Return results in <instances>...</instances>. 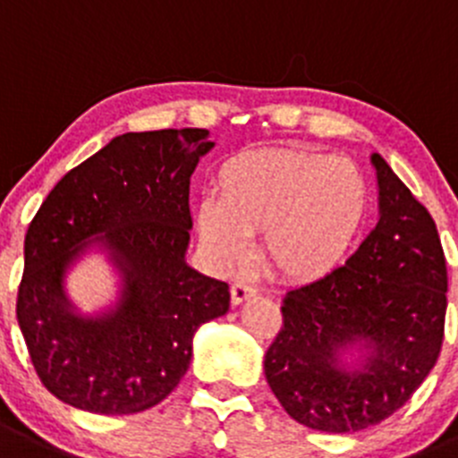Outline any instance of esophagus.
I'll use <instances>...</instances> for the list:
<instances>
[{"label":"esophagus","instance_id":"esophagus-1","mask_svg":"<svg viewBox=\"0 0 458 458\" xmlns=\"http://www.w3.org/2000/svg\"><path fill=\"white\" fill-rule=\"evenodd\" d=\"M255 293H258V287H255V284H250L249 280H237L233 287H230V301H233V305H242L243 301L253 298Z\"/></svg>","mask_w":458,"mask_h":458}]
</instances>
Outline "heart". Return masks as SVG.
Instances as JSON below:
<instances>
[{
	"label": "heart",
	"instance_id": "b5f03b06",
	"mask_svg": "<svg viewBox=\"0 0 458 458\" xmlns=\"http://www.w3.org/2000/svg\"><path fill=\"white\" fill-rule=\"evenodd\" d=\"M216 196L196 205V230L221 267L246 259L264 230L267 264L316 282L348 259L369 215V182L348 157L305 148H255L224 162Z\"/></svg>",
	"mask_w": 458,
	"mask_h": 458
}]
</instances>
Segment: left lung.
<instances>
[{
    "mask_svg": "<svg viewBox=\"0 0 458 458\" xmlns=\"http://www.w3.org/2000/svg\"><path fill=\"white\" fill-rule=\"evenodd\" d=\"M379 221L330 276L287 292L264 357L267 382L301 425L330 434L386 420L441 354L447 267L434 219L379 153ZM357 349L359 365L343 352Z\"/></svg>",
    "mask_w": 458,
    "mask_h": 458,
    "instance_id": "left-lung-1",
    "label": "left lung"
}]
</instances>
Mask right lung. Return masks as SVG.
<instances>
[{"label": "right lung", "mask_w": 458, "mask_h": 458, "mask_svg": "<svg viewBox=\"0 0 458 458\" xmlns=\"http://www.w3.org/2000/svg\"><path fill=\"white\" fill-rule=\"evenodd\" d=\"M205 128L123 132L49 191L24 239L17 323L47 391L89 413L156 407L187 373L191 339L230 307L228 284L185 262L190 178L215 147ZM89 248L109 253L123 289L97 317L64 293Z\"/></svg>", "instance_id": "add662e5"}]
</instances>
